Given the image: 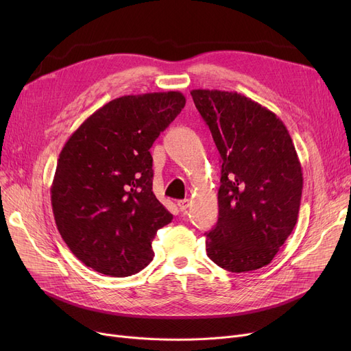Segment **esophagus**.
Masks as SVG:
<instances>
[{
  "label": "esophagus",
  "mask_w": 351,
  "mask_h": 351,
  "mask_svg": "<svg viewBox=\"0 0 351 351\" xmlns=\"http://www.w3.org/2000/svg\"><path fill=\"white\" fill-rule=\"evenodd\" d=\"M178 208L180 212L186 210L189 208V199H182V200H178Z\"/></svg>",
  "instance_id": "esophagus-1"
}]
</instances>
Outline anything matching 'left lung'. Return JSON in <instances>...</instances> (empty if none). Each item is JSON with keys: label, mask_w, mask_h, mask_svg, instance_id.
I'll return each mask as SVG.
<instances>
[{"label": "left lung", "mask_w": 351, "mask_h": 351, "mask_svg": "<svg viewBox=\"0 0 351 351\" xmlns=\"http://www.w3.org/2000/svg\"><path fill=\"white\" fill-rule=\"evenodd\" d=\"M222 163L209 259L242 273L269 265L298 222L303 173L285 123L237 92L193 89Z\"/></svg>", "instance_id": "8db88e82"}]
</instances>
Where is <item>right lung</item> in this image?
Instances as JSON below:
<instances>
[{
	"label": "right lung",
	"instance_id": "add662e5",
	"mask_svg": "<svg viewBox=\"0 0 351 351\" xmlns=\"http://www.w3.org/2000/svg\"><path fill=\"white\" fill-rule=\"evenodd\" d=\"M180 92L126 95L95 110L66 141L51 186L64 242L88 267L123 278L154 259L172 213L152 192V143L180 114Z\"/></svg>",
	"mask_w": 351,
	"mask_h": 351
}]
</instances>
